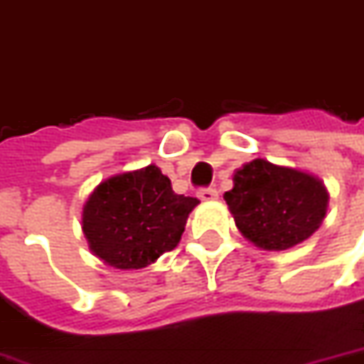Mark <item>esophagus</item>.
<instances>
[{"label":"esophagus","instance_id":"esophagus-1","mask_svg":"<svg viewBox=\"0 0 364 364\" xmlns=\"http://www.w3.org/2000/svg\"><path fill=\"white\" fill-rule=\"evenodd\" d=\"M198 198H200V200H216L218 191L212 189V187H204V189H198Z\"/></svg>","mask_w":364,"mask_h":364}]
</instances>
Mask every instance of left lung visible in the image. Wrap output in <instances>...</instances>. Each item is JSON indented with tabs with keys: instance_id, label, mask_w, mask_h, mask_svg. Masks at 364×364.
Segmentation results:
<instances>
[{
	"instance_id": "1",
	"label": "left lung",
	"mask_w": 364,
	"mask_h": 364,
	"mask_svg": "<svg viewBox=\"0 0 364 364\" xmlns=\"http://www.w3.org/2000/svg\"><path fill=\"white\" fill-rule=\"evenodd\" d=\"M223 198L241 233L266 250H285L309 239L328 206V193L316 177L260 158L237 169L233 189Z\"/></svg>"
}]
</instances>
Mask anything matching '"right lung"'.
<instances>
[{
	"label": "right lung",
	"mask_w": 364,
	"mask_h": 364,
	"mask_svg": "<svg viewBox=\"0 0 364 364\" xmlns=\"http://www.w3.org/2000/svg\"><path fill=\"white\" fill-rule=\"evenodd\" d=\"M198 198L175 195L156 166L100 183L85 204L82 230L96 257L119 270L144 268L173 250Z\"/></svg>",
	"instance_id": "add662e5"
}]
</instances>
